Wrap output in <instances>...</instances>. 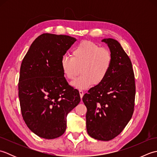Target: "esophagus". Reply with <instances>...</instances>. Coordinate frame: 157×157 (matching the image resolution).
<instances>
[{
	"label": "esophagus",
	"mask_w": 157,
	"mask_h": 157,
	"mask_svg": "<svg viewBox=\"0 0 157 157\" xmlns=\"http://www.w3.org/2000/svg\"><path fill=\"white\" fill-rule=\"evenodd\" d=\"M79 95H80V97H81V98H82L83 96H84V92L83 91V90H79Z\"/></svg>",
	"instance_id": "34e87169"
}]
</instances>
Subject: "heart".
<instances>
[{
    "instance_id": "b5f03b06",
    "label": "heart",
    "mask_w": 157,
    "mask_h": 157,
    "mask_svg": "<svg viewBox=\"0 0 157 157\" xmlns=\"http://www.w3.org/2000/svg\"><path fill=\"white\" fill-rule=\"evenodd\" d=\"M113 57L108 48L101 47L91 41H82L73 48L72 56L63 55L61 67L67 79H72L81 67L82 75L71 82L73 87L86 90L98 85L107 77L113 65Z\"/></svg>"
}]
</instances>
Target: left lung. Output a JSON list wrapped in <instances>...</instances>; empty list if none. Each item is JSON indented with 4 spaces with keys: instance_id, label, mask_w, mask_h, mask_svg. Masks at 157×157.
<instances>
[{
    "instance_id": "left-lung-1",
    "label": "left lung",
    "mask_w": 157,
    "mask_h": 157,
    "mask_svg": "<svg viewBox=\"0 0 157 157\" xmlns=\"http://www.w3.org/2000/svg\"><path fill=\"white\" fill-rule=\"evenodd\" d=\"M113 57L109 74L101 84L86 93L82 101L87 108L86 129L92 138L109 141L117 136L134 111L136 84L134 70L121 44L112 38L103 39Z\"/></svg>"
}]
</instances>
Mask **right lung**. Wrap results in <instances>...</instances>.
Listing matches in <instances>:
<instances>
[{"mask_svg":"<svg viewBox=\"0 0 157 157\" xmlns=\"http://www.w3.org/2000/svg\"><path fill=\"white\" fill-rule=\"evenodd\" d=\"M75 41L69 36L42 34L22 61L18 84L21 115L40 138L54 139L64 134L67 114L81 101L61 67V57Z\"/></svg>","mask_w":157,"mask_h":157,"instance_id":"right-lung-1","label":"right lung"}]
</instances>
